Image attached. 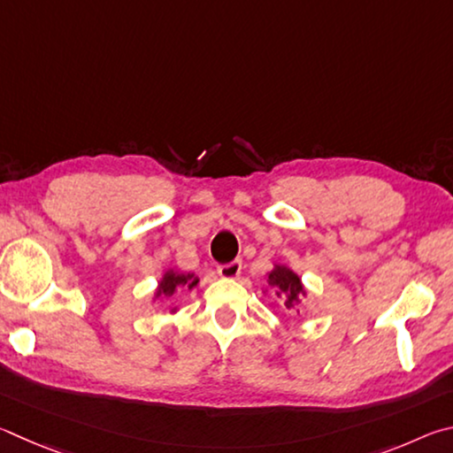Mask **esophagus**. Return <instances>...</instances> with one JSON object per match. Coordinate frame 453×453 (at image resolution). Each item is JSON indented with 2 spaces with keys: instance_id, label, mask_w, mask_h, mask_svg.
<instances>
[{
  "instance_id": "34e87169",
  "label": "esophagus",
  "mask_w": 453,
  "mask_h": 453,
  "mask_svg": "<svg viewBox=\"0 0 453 453\" xmlns=\"http://www.w3.org/2000/svg\"><path fill=\"white\" fill-rule=\"evenodd\" d=\"M217 271L220 276H225V279H236V276H239L242 271V263L241 260H233V263L220 265Z\"/></svg>"
}]
</instances>
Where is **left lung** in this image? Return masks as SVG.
<instances>
[{
    "instance_id": "left-lung-1",
    "label": "left lung",
    "mask_w": 453,
    "mask_h": 453,
    "mask_svg": "<svg viewBox=\"0 0 453 453\" xmlns=\"http://www.w3.org/2000/svg\"><path fill=\"white\" fill-rule=\"evenodd\" d=\"M268 280H271L273 287H276V295L287 298V308H290L292 304L296 303L298 296L304 295L303 282H300L298 276L288 271L287 266H276L274 271L268 274Z\"/></svg>"
}]
</instances>
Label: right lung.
Segmentation results:
<instances>
[{"instance_id": "add662e5", "label": "right lung", "mask_w": 453, "mask_h": 453, "mask_svg": "<svg viewBox=\"0 0 453 453\" xmlns=\"http://www.w3.org/2000/svg\"><path fill=\"white\" fill-rule=\"evenodd\" d=\"M198 279L195 274H177V273H166L163 282L158 284V295L171 296L177 287H188L193 288Z\"/></svg>"}]
</instances>
